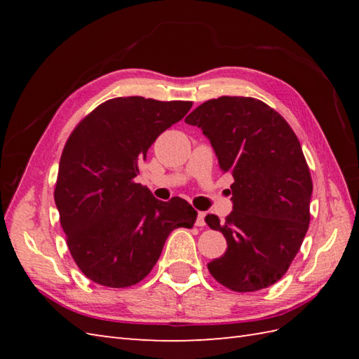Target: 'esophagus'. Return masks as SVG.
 Listing matches in <instances>:
<instances>
[{
	"label": "esophagus",
	"instance_id": "34e87169",
	"mask_svg": "<svg viewBox=\"0 0 359 359\" xmlns=\"http://www.w3.org/2000/svg\"><path fill=\"white\" fill-rule=\"evenodd\" d=\"M205 216H207V212H203V211L197 212V220H196V225L197 226H205V225H207V224H205Z\"/></svg>",
	"mask_w": 359,
	"mask_h": 359
}]
</instances>
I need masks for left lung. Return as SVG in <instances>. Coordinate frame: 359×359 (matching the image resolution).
Segmentation results:
<instances>
[{
  "label": "left lung",
  "mask_w": 359,
  "mask_h": 359,
  "mask_svg": "<svg viewBox=\"0 0 359 359\" xmlns=\"http://www.w3.org/2000/svg\"><path fill=\"white\" fill-rule=\"evenodd\" d=\"M208 137L220 170L231 172L233 211L222 224L226 251L208 264L211 276L233 292H257L287 273L310 224L313 191L301 143L285 118L251 97H219L185 118Z\"/></svg>",
  "instance_id": "8db88e82"
}]
</instances>
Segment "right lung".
<instances>
[{
  "instance_id": "1",
  "label": "right lung",
  "mask_w": 359,
  "mask_h": 359,
  "mask_svg": "<svg viewBox=\"0 0 359 359\" xmlns=\"http://www.w3.org/2000/svg\"><path fill=\"white\" fill-rule=\"evenodd\" d=\"M193 102L117 97L102 103L67 139L53 199L67 248L81 273L111 288L135 285L158 261L174 228H191L187 201H157L135 184L139 162Z\"/></svg>"
}]
</instances>
